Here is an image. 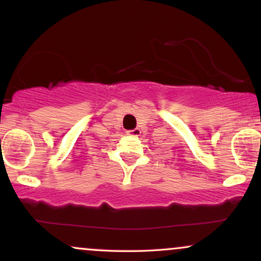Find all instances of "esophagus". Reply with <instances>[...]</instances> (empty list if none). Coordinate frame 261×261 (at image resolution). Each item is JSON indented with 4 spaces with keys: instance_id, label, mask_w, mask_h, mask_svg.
<instances>
[{
    "instance_id": "34e87169",
    "label": "esophagus",
    "mask_w": 261,
    "mask_h": 261,
    "mask_svg": "<svg viewBox=\"0 0 261 261\" xmlns=\"http://www.w3.org/2000/svg\"><path fill=\"white\" fill-rule=\"evenodd\" d=\"M128 136H133V137H139L141 135V130L140 128H134V130H128L126 133Z\"/></svg>"
}]
</instances>
